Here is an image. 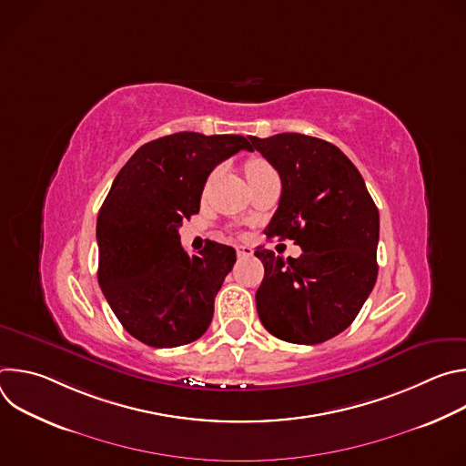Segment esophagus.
Listing matches in <instances>:
<instances>
[{
  "mask_svg": "<svg viewBox=\"0 0 466 466\" xmlns=\"http://www.w3.org/2000/svg\"><path fill=\"white\" fill-rule=\"evenodd\" d=\"M236 252H238L239 258H247V256H252V254H254V250H252L248 245H239V247L236 248Z\"/></svg>",
  "mask_w": 466,
  "mask_h": 466,
  "instance_id": "esophagus-1",
  "label": "esophagus"
}]
</instances>
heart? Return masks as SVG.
<instances>
[{"label": "heart", "instance_id": "obj_1", "mask_svg": "<svg viewBox=\"0 0 466 466\" xmlns=\"http://www.w3.org/2000/svg\"><path fill=\"white\" fill-rule=\"evenodd\" d=\"M263 169H271V166L265 162V160H261V158H254V160H250L248 164H247V167H245V171H247V175H250V173H258V171H263Z\"/></svg>", "mask_w": 466, "mask_h": 466}]
</instances>
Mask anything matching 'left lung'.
<instances>
[{
  "instance_id": "left-lung-1",
  "label": "left lung",
  "mask_w": 466,
  "mask_h": 466,
  "mask_svg": "<svg viewBox=\"0 0 466 466\" xmlns=\"http://www.w3.org/2000/svg\"><path fill=\"white\" fill-rule=\"evenodd\" d=\"M250 142L282 180L279 210L263 232L302 248L288 259L261 247L254 252L265 269L256 291L259 320L288 343L328 341L352 324L376 284L378 208L334 144L297 132Z\"/></svg>"
}]
</instances>
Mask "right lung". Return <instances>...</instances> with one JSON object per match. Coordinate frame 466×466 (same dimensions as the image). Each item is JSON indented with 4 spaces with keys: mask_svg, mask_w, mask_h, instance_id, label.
<instances>
[{
    "mask_svg": "<svg viewBox=\"0 0 466 466\" xmlns=\"http://www.w3.org/2000/svg\"><path fill=\"white\" fill-rule=\"evenodd\" d=\"M241 149L252 146L238 135L177 132L142 146L114 178L97 216V280L138 341L171 349L208 329L236 250L210 241L189 256L178 227L198 214L212 169Z\"/></svg>",
    "mask_w": 466,
    "mask_h": 466,
    "instance_id": "1",
    "label": "right lung"
}]
</instances>
